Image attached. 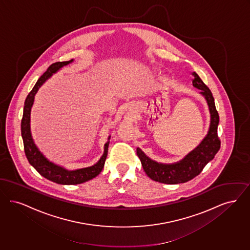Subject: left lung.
Listing matches in <instances>:
<instances>
[{
	"mask_svg": "<svg viewBox=\"0 0 250 250\" xmlns=\"http://www.w3.org/2000/svg\"><path fill=\"white\" fill-rule=\"evenodd\" d=\"M193 87L201 90V94L206 98L211 115L210 127L207 136L200 145L188 153L184 159L178 163L164 164L152 161L140 148H137V156L141 161L142 166L146 174L152 180L164 184L185 183L200 174L205 166L212 161L220 148V140L217 136V125L219 116L217 113L214 97L209 87L203 82L196 73L192 74Z\"/></svg>",
	"mask_w": 250,
	"mask_h": 250,
	"instance_id": "left-lung-1",
	"label": "left lung"
}]
</instances>
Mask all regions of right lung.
I'll return each instance as SVG.
<instances>
[{
  "label": "right lung",
  "instance_id": "add662e5",
  "mask_svg": "<svg viewBox=\"0 0 250 250\" xmlns=\"http://www.w3.org/2000/svg\"><path fill=\"white\" fill-rule=\"evenodd\" d=\"M73 61L74 60H71L68 62H55L47 68V70L43 73V76H41V77L38 79L32 91L26 98L24 103L23 116H22L21 136L23 139V145H24V151L29 163L44 178L55 182L57 184H81L96 177L104 168L105 159L107 157V152H108L110 136L108 137V141L106 142L104 145V154L101 157V159L98 161L97 163H95L90 167L70 171L62 166H59L55 163L49 162L43 154L39 151V149L37 148V146L33 142L32 133H31L30 122H31V109L33 106L34 96L38 91L39 87H41L49 77L53 76V74L57 73L63 66L73 62Z\"/></svg>",
  "mask_w": 250,
  "mask_h": 250
}]
</instances>
